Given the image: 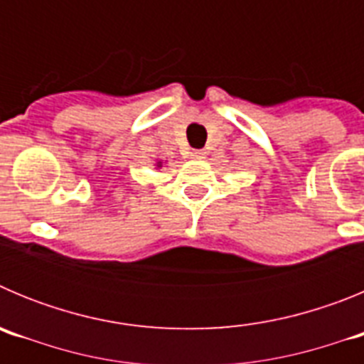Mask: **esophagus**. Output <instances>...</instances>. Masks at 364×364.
<instances>
[{
    "label": "esophagus",
    "instance_id": "1",
    "mask_svg": "<svg viewBox=\"0 0 364 364\" xmlns=\"http://www.w3.org/2000/svg\"><path fill=\"white\" fill-rule=\"evenodd\" d=\"M191 156H193V159H198V160L205 159V151L204 149H195L191 153Z\"/></svg>",
    "mask_w": 364,
    "mask_h": 364
}]
</instances>
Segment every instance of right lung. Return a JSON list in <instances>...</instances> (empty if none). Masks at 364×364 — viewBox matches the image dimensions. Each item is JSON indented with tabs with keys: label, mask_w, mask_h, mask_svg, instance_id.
Returning a JSON list of instances; mask_svg holds the SVG:
<instances>
[{
	"label": "right lung",
	"mask_w": 364,
	"mask_h": 364,
	"mask_svg": "<svg viewBox=\"0 0 364 364\" xmlns=\"http://www.w3.org/2000/svg\"><path fill=\"white\" fill-rule=\"evenodd\" d=\"M156 166H159V167H160V166H162V162H159V164H156Z\"/></svg>",
	"instance_id": "obj_1"
}]
</instances>
